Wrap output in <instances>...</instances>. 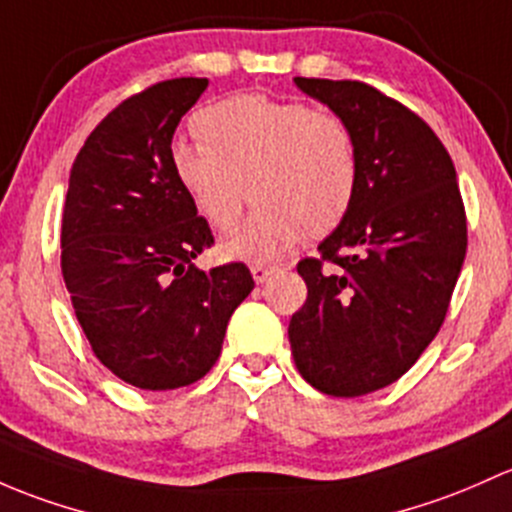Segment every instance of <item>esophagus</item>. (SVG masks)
Instances as JSON below:
<instances>
[{"instance_id":"1","label":"esophagus","mask_w":512,"mask_h":512,"mask_svg":"<svg viewBox=\"0 0 512 512\" xmlns=\"http://www.w3.org/2000/svg\"><path fill=\"white\" fill-rule=\"evenodd\" d=\"M250 272H252V279H255L257 284H262V282H267V279H270L274 272H279V267H270V265H252V267H250Z\"/></svg>"}]
</instances>
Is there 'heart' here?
<instances>
[{
  "label": "heart",
  "instance_id": "heart-1",
  "mask_svg": "<svg viewBox=\"0 0 512 512\" xmlns=\"http://www.w3.org/2000/svg\"><path fill=\"white\" fill-rule=\"evenodd\" d=\"M193 129L201 144H174L171 169L203 220L225 233L238 223L245 187L255 203L220 245L228 260H279L304 235L324 238L351 213L360 159L336 112L247 93L203 107Z\"/></svg>",
  "mask_w": 512,
  "mask_h": 512
}]
</instances>
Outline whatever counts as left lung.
Wrapping results in <instances>:
<instances>
[{
  "label": "left lung",
  "instance_id": "1",
  "mask_svg": "<svg viewBox=\"0 0 512 512\" xmlns=\"http://www.w3.org/2000/svg\"><path fill=\"white\" fill-rule=\"evenodd\" d=\"M351 127L360 159L351 213L297 265L289 321L301 378L333 397L392 385L437 336L466 257L456 169L432 127L358 80L294 78Z\"/></svg>",
  "mask_w": 512,
  "mask_h": 512
}]
</instances>
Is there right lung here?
I'll use <instances>...</instances> for the list:
<instances>
[{
	"mask_svg": "<svg viewBox=\"0 0 512 512\" xmlns=\"http://www.w3.org/2000/svg\"><path fill=\"white\" fill-rule=\"evenodd\" d=\"M206 78L152 85L117 105L73 161L61 270L93 353L139 390L201 380L255 282L242 262L193 265L213 235L176 181L171 139Z\"/></svg>",
	"mask_w": 512,
	"mask_h": 512,
	"instance_id": "add662e5",
	"label": "right lung"
}]
</instances>
